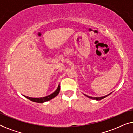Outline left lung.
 <instances>
[{"label": "left lung", "instance_id": "1", "mask_svg": "<svg viewBox=\"0 0 133 133\" xmlns=\"http://www.w3.org/2000/svg\"><path fill=\"white\" fill-rule=\"evenodd\" d=\"M84 95H85L87 96V97H88V98H90V99H95V100H97V101H100V100H101V99H103V98H105V97H106L107 96H108V95H107V96H103V97H90V96H87V95H86V94H84Z\"/></svg>", "mask_w": 133, "mask_h": 133}]
</instances>
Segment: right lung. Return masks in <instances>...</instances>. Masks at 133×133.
I'll return each mask as SVG.
<instances>
[{
  "mask_svg": "<svg viewBox=\"0 0 133 133\" xmlns=\"http://www.w3.org/2000/svg\"><path fill=\"white\" fill-rule=\"evenodd\" d=\"M60 88H61V86H60V84H59V86H58V87H57V89L53 92V93L51 94L50 95L47 96H46V97H40V98H32V97H28V96H24L26 98H27L28 99L30 100V101H31L32 102H34L43 103V102H45L50 101V100L53 99L54 97H55L56 96H57L58 95V94H59L60 92Z\"/></svg>",
  "mask_w": 133,
  "mask_h": 133,
  "instance_id": "right-lung-1",
  "label": "right lung"
}]
</instances>
